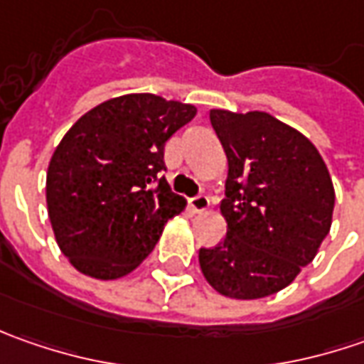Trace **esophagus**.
Instances as JSON below:
<instances>
[{"label":"esophagus","instance_id":"1","mask_svg":"<svg viewBox=\"0 0 364 364\" xmlns=\"http://www.w3.org/2000/svg\"><path fill=\"white\" fill-rule=\"evenodd\" d=\"M208 196L206 194H196V196H192L190 198V208L194 210V213H204L206 208H208Z\"/></svg>","mask_w":364,"mask_h":364}]
</instances>
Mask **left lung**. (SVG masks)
Returning a JSON list of instances; mask_svg holds the SVG:
<instances>
[{
    "mask_svg": "<svg viewBox=\"0 0 364 364\" xmlns=\"http://www.w3.org/2000/svg\"><path fill=\"white\" fill-rule=\"evenodd\" d=\"M229 161L227 237L198 251L204 277L237 300L289 286L330 231L334 186L314 144L263 111H210Z\"/></svg>",
    "mask_w": 364,
    "mask_h": 364,
    "instance_id": "obj_1",
    "label": "left lung"
}]
</instances>
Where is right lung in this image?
Listing matches in <instances>:
<instances>
[{"label": "right lung", "mask_w": 364, "mask_h": 364, "mask_svg": "<svg viewBox=\"0 0 364 364\" xmlns=\"http://www.w3.org/2000/svg\"><path fill=\"white\" fill-rule=\"evenodd\" d=\"M196 107L151 92L97 105L52 154L46 203L56 243L78 272L117 279L154 251L164 225L182 213L161 172L164 146Z\"/></svg>", "instance_id": "1"}]
</instances>
